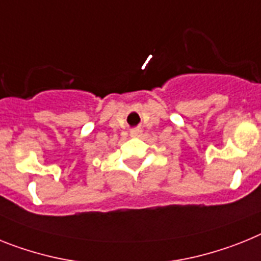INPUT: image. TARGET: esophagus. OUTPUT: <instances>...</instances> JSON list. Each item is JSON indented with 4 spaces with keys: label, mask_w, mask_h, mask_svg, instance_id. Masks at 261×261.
I'll return each instance as SVG.
<instances>
[{
    "label": "esophagus",
    "mask_w": 261,
    "mask_h": 261,
    "mask_svg": "<svg viewBox=\"0 0 261 261\" xmlns=\"http://www.w3.org/2000/svg\"><path fill=\"white\" fill-rule=\"evenodd\" d=\"M131 137H141L142 134V130L141 128H133V130L130 131Z\"/></svg>",
    "instance_id": "esophagus-1"
}]
</instances>
